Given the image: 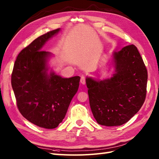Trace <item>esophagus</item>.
<instances>
[{"instance_id": "obj_1", "label": "esophagus", "mask_w": 159, "mask_h": 159, "mask_svg": "<svg viewBox=\"0 0 159 159\" xmlns=\"http://www.w3.org/2000/svg\"><path fill=\"white\" fill-rule=\"evenodd\" d=\"M80 82L81 84L84 85L85 84V78L84 76H81V79H80Z\"/></svg>"}]
</instances>
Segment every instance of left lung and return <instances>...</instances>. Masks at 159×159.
Segmentation results:
<instances>
[{
    "label": "left lung",
    "instance_id": "1",
    "mask_svg": "<svg viewBox=\"0 0 159 159\" xmlns=\"http://www.w3.org/2000/svg\"><path fill=\"white\" fill-rule=\"evenodd\" d=\"M115 73L110 79H86L89 105L98 123L118 126L127 123L142 107L148 74L137 48L123 47L113 54Z\"/></svg>",
    "mask_w": 159,
    "mask_h": 159
}]
</instances>
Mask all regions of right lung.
Returning a JSON list of instances; mask_svg holds the SVG:
<instances>
[{"label": "right lung", "mask_w": 159, "mask_h": 159, "mask_svg": "<svg viewBox=\"0 0 159 159\" xmlns=\"http://www.w3.org/2000/svg\"><path fill=\"white\" fill-rule=\"evenodd\" d=\"M59 31L47 32L25 48L16 57L11 75L19 111L28 121L46 129H54L63 121L80 80V76L63 78L54 72L48 74L50 53L41 48Z\"/></svg>", "instance_id": "right-lung-1"}]
</instances>
